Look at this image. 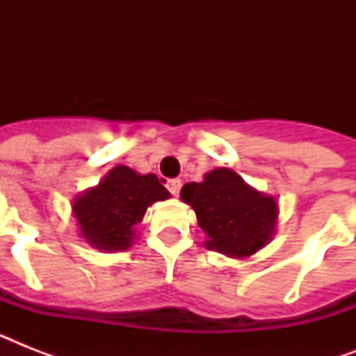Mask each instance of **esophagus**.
Listing matches in <instances>:
<instances>
[{"label": "esophagus", "instance_id": "1", "mask_svg": "<svg viewBox=\"0 0 356 356\" xmlns=\"http://www.w3.org/2000/svg\"><path fill=\"white\" fill-rule=\"evenodd\" d=\"M166 186L173 195H177L179 190H181V181H179V179H170V181L166 183Z\"/></svg>", "mask_w": 356, "mask_h": 356}]
</instances>
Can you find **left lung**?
Returning <instances> with one entry per match:
<instances>
[{
    "label": "left lung",
    "mask_w": 356,
    "mask_h": 356,
    "mask_svg": "<svg viewBox=\"0 0 356 356\" xmlns=\"http://www.w3.org/2000/svg\"><path fill=\"white\" fill-rule=\"evenodd\" d=\"M181 200L192 205L209 236L207 248L229 257H249L273 234L277 201L243 183L227 168L207 173L201 183L184 184Z\"/></svg>",
    "instance_id": "left-lung-1"
}]
</instances>
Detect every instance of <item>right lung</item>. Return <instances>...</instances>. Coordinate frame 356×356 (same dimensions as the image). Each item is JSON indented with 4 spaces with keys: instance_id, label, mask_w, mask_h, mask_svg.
Wrapping results in <instances>:
<instances>
[{
    "instance_id": "add662e5",
    "label": "right lung",
    "mask_w": 356,
    "mask_h": 356,
    "mask_svg": "<svg viewBox=\"0 0 356 356\" xmlns=\"http://www.w3.org/2000/svg\"><path fill=\"white\" fill-rule=\"evenodd\" d=\"M168 197L170 192L156 175L116 166L96 188L74 201V214L86 242L105 251H123L131 245L133 227L142 222L147 207Z\"/></svg>"
}]
</instances>
